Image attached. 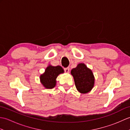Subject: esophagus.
<instances>
[{"instance_id":"obj_1","label":"esophagus","mask_w":130,"mask_h":130,"mask_svg":"<svg viewBox=\"0 0 130 130\" xmlns=\"http://www.w3.org/2000/svg\"><path fill=\"white\" fill-rule=\"evenodd\" d=\"M64 70H65V71L67 73H69V70H70V69H69V68H65L64 69Z\"/></svg>"}]
</instances>
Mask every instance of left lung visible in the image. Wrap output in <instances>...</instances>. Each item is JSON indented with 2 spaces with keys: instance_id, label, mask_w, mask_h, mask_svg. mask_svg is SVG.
Segmentation results:
<instances>
[{
  "instance_id": "left-lung-1",
  "label": "left lung",
  "mask_w": 130,
  "mask_h": 130,
  "mask_svg": "<svg viewBox=\"0 0 130 130\" xmlns=\"http://www.w3.org/2000/svg\"><path fill=\"white\" fill-rule=\"evenodd\" d=\"M76 89L82 94L90 92L94 87L95 78L92 71L84 63H79L71 70Z\"/></svg>"
}]
</instances>
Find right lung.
<instances>
[{
	"label": "right lung",
	"mask_w": 130,
	"mask_h": 130,
	"mask_svg": "<svg viewBox=\"0 0 130 130\" xmlns=\"http://www.w3.org/2000/svg\"><path fill=\"white\" fill-rule=\"evenodd\" d=\"M64 73V70L60 66L48 65L45 72L41 74L40 80L41 83L46 89H52L56 85V78L60 74Z\"/></svg>",
	"instance_id": "add662e5"
}]
</instances>
